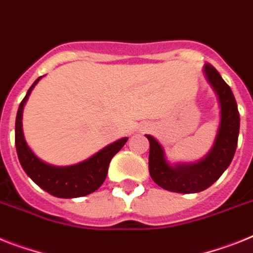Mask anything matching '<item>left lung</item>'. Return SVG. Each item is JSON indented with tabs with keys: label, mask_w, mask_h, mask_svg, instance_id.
I'll use <instances>...</instances> for the list:
<instances>
[{
	"label": "left lung",
	"mask_w": 253,
	"mask_h": 253,
	"mask_svg": "<svg viewBox=\"0 0 253 253\" xmlns=\"http://www.w3.org/2000/svg\"><path fill=\"white\" fill-rule=\"evenodd\" d=\"M205 73L213 90L216 91L221 107L220 128L209 156L201 162L193 165H177L172 167L166 162L165 153L158 141L154 137L146 135L150 143V176L156 184L169 192L190 194L210 188L228 169L237 149L241 120L234 95L213 65L206 63Z\"/></svg>",
	"instance_id": "1"
}]
</instances>
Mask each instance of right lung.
<instances>
[{"instance_id": "right-lung-1", "label": "right lung", "mask_w": 253, "mask_h": 253, "mask_svg": "<svg viewBox=\"0 0 253 253\" xmlns=\"http://www.w3.org/2000/svg\"><path fill=\"white\" fill-rule=\"evenodd\" d=\"M41 77L35 81L28 90L25 97L19 105L16 121H15V145L18 153L19 162L22 165L25 173L37 184L40 188L46 190L58 198H77L94 193L100 188L108 173V167L117 153L122 149L128 139H121L116 143L105 146L96 153L94 157L84 162L69 167H55L42 162L41 159L33 154L24 140L22 128L23 107L28 100L33 87Z\"/></svg>"}]
</instances>
